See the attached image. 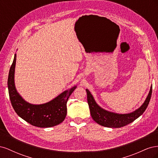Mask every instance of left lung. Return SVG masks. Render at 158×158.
I'll return each mask as SVG.
<instances>
[{
    "mask_svg": "<svg viewBox=\"0 0 158 158\" xmlns=\"http://www.w3.org/2000/svg\"><path fill=\"white\" fill-rule=\"evenodd\" d=\"M88 103L91 116L99 125L109 128H121L133 122L143 114L146 109L152 92V85L144 103L136 111L128 114H118L106 111L100 107L94 99L89 91L86 89Z\"/></svg>",
    "mask_w": 158,
    "mask_h": 158,
    "instance_id": "obj_1",
    "label": "left lung"
}]
</instances>
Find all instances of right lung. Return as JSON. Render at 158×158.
<instances>
[{"label":"right lung","mask_w":158,"mask_h":158,"mask_svg":"<svg viewBox=\"0 0 158 158\" xmlns=\"http://www.w3.org/2000/svg\"><path fill=\"white\" fill-rule=\"evenodd\" d=\"M16 54L14 55L8 78V88L12 106L19 117L30 125L49 128L56 126L63 122L67 113L66 103L76 86L66 90L49 102L41 105H33L23 99L16 91L14 84Z\"/></svg>","instance_id":"right-lung-1"}]
</instances>
